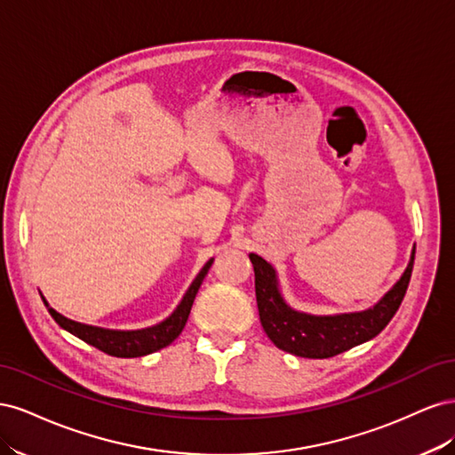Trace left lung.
I'll return each instance as SVG.
<instances>
[{
  "label": "left lung",
  "instance_id": "1",
  "mask_svg": "<svg viewBox=\"0 0 455 455\" xmlns=\"http://www.w3.org/2000/svg\"><path fill=\"white\" fill-rule=\"evenodd\" d=\"M416 246L410 261L391 291L364 311L338 315H311L298 311L283 298L277 271L258 254H249L254 266L259 321L267 338L279 349L304 359H328L376 338L389 324L406 294Z\"/></svg>",
  "mask_w": 455,
  "mask_h": 455
}]
</instances>
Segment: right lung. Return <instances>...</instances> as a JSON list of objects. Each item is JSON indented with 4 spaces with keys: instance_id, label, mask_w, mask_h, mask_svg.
Listing matches in <instances>:
<instances>
[{
    "instance_id": "right-lung-1",
    "label": "right lung",
    "mask_w": 455,
    "mask_h": 455,
    "mask_svg": "<svg viewBox=\"0 0 455 455\" xmlns=\"http://www.w3.org/2000/svg\"><path fill=\"white\" fill-rule=\"evenodd\" d=\"M212 261L214 259L211 258L203 266V269L199 271L194 283L189 284L182 301L167 316V319L161 321L159 324L148 326L142 330H109V328L76 323L72 319H68V316L60 315L59 311H54L47 304V299L44 296L41 298H44L52 319L57 321L64 330H68V332L74 334L76 338L84 339L85 343H89V346L100 349L112 356H121V359H134V356H144V355L156 353L163 347H167L178 336H180V332L188 323L191 306H194L196 294L199 292V286L203 284V279L206 277V273H209Z\"/></svg>"
}]
</instances>
